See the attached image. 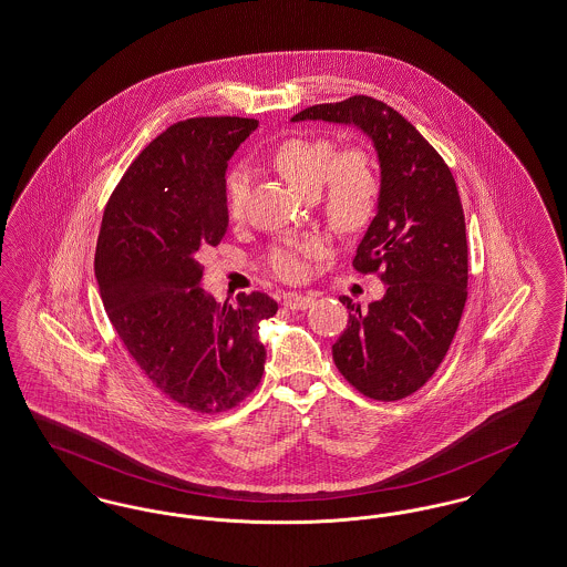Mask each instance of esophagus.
<instances>
[{"instance_id": "1", "label": "esophagus", "mask_w": 567, "mask_h": 567, "mask_svg": "<svg viewBox=\"0 0 567 567\" xmlns=\"http://www.w3.org/2000/svg\"><path fill=\"white\" fill-rule=\"evenodd\" d=\"M312 301H315L312 295L289 293L285 297V306L289 310H306L312 306Z\"/></svg>"}]
</instances>
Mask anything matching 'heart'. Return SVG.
I'll return each mask as SVG.
<instances>
[{
  "mask_svg": "<svg viewBox=\"0 0 567 567\" xmlns=\"http://www.w3.org/2000/svg\"><path fill=\"white\" fill-rule=\"evenodd\" d=\"M274 168L303 196H315L320 213L343 234L363 229L375 215L380 200V175L371 156L361 147L336 154L329 138L289 136L274 147ZM249 194V177L240 171L226 182V208L231 219H240ZM317 240L289 243L274 249L270 264L282 278L303 274V252H317Z\"/></svg>",
  "mask_w": 567,
  "mask_h": 567,
  "instance_id": "heart-1",
  "label": "heart"
}]
</instances>
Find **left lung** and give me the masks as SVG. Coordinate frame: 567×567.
Wrapping results in <instances>:
<instances>
[{"mask_svg":"<svg viewBox=\"0 0 567 567\" xmlns=\"http://www.w3.org/2000/svg\"><path fill=\"white\" fill-rule=\"evenodd\" d=\"M303 120L357 126L375 147L378 213L352 266L380 272L385 293L367 310L341 295L350 318L333 361L364 396L405 399L443 363L468 295L466 224L452 171L411 122L378 99L357 94L291 117Z\"/></svg>","mask_w":567,"mask_h":567,"instance_id":"obj_1","label":"left lung"}]
</instances>
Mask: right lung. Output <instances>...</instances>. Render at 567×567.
<instances>
[{
    "instance_id": "add662e5",
    "label": "right lung",
    "mask_w": 567,
    "mask_h": 567,
    "mask_svg": "<svg viewBox=\"0 0 567 567\" xmlns=\"http://www.w3.org/2000/svg\"><path fill=\"white\" fill-rule=\"evenodd\" d=\"M250 117H189L128 166L103 213L94 274L107 317L162 394L198 413L236 408L261 382L259 322L270 295L217 303L203 287L204 250L227 231V159L257 128Z\"/></svg>"
}]
</instances>
